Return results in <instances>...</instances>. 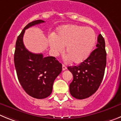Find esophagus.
<instances>
[{
    "label": "esophagus",
    "instance_id": "34e87169",
    "mask_svg": "<svg viewBox=\"0 0 121 121\" xmlns=\"http://www.w3.org/2000/svg\"><path fill=\"white\" fill-rule=\"evenodd\" d=\"M66 69H67V67H66L65 65H64V64H63L62 65V70H65Z\"/></svg>",
    "mask_w": 121,
    "mask_h": 121
}]
</instances>
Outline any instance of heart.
Wrapping results in <instances>:
<instances>
[{"mask_svg": "<svg viewBox=\"0 0 121 121\" xmlns=\"http://www.w3.org/2000/svg\"><path fill=\"white\" fill-rule=\"evenodd\" d=\"M96 34L92 28L69 25L59 28L57 35L50 42L51 50L54 55L63 52L67 46L68 58L75 63L84 61L89 56L96 42Z\"/></svg>", "mask_w": 121, "mask_h": 121, "instance_id": "heart-1", "label": "heart"}]
</instances>
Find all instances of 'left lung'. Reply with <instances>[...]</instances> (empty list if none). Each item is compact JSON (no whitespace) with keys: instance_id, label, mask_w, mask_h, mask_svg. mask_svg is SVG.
Masks as SVG:
<instances>
[{"instance_id":"8db88e82","label":"left lung","mask_w":121,"mask_h":121,"mask_svg":"<svg viewBox=\"0 0 121 121\" xmlns=\"http://www.w3.org/2000/svg\"><path fill=\"white\" fill-rule=\"evenodd\" d=\"M96 47L79 65L68 67L73 76V80L70 84V92L76 99L91 96L98 90L103 79L107 53L105 40L100 34L98 37Z\"/></svg>"}]
</instances>
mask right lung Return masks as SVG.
<instances>
[{
    "mask_svg": "<svg viewBox=\"0 0 121 121\" xmlns=\"http://www.w3.org/2000/svg\"><path fill=\"white\" fill-rule=\"evenodd\" d=\"M45 22L37 20L29 23L17 37L14 61L19 82L25 92L33 98L44 99L51 95L56 78L61 73L62 64L53 56L43 57L25 47V31L35 25Z\"/></svg>",
    "mask_w": 121,
    "mask_h": 121,
    "instance_id": "obj_1",
    "label": "right lung"
}]
</instances>
